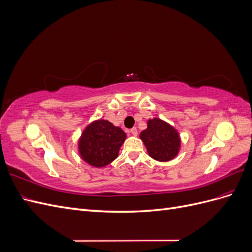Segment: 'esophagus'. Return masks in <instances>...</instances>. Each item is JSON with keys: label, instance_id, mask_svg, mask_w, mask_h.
Instances as JSON below:
<instances>
[{"label": "esophagus", "instance_id": "obj_1", "mask_svg": "<svg viewBox=\"0 0 252 252\" xmlns=\"http://www.w3.org/2000/svg\"><path fill=\"white\" fill-rule=\"evenodd\" d=\"M130 132H131V134H132V135H134V136H135V135H138V129H136L135 127H133V128H131V129H130Z\"/></svg>", "mask_w": 252, "mask_h": 252}]
</instances>
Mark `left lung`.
I'll return each mask as SVG.
<instances>
[{
    "label": "left lung",
    "mask_w": 252,
    "mask_h": 252,
    "mask_svg": "<svg viewBox=\"0 0 252 252\" xmlns=\"http://www.w3.org/2000/svg\"><path fill=\"white\" fill-rule=\"evenodd\" d=\"M150 158L158 162H169L179 155L181 136L179 131L166 121L149 119L147 128L140 133Z\"/></svg>",
    "instance_id": "1"
}]
</instances>
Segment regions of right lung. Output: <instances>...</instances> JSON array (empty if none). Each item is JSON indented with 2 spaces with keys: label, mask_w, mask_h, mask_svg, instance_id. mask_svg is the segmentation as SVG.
<instances>
[{
  "label": "right lung",
  "mask_w": 252,
  "mask_h": 252,
  "mask_svg": "<svg viewBox=\"0 0 252 252\" xmlns=\"http://www.w3.org/2000/svg\"><path fill=\"white\" fill-rule=\"evenodd\" d=\"M126 138V133L109 121L94 120L84 128L78 140L80 158L95 168H104L118 158Z\"/></svg>",
  "instance_id": "obj_1"
}]
</instances>
